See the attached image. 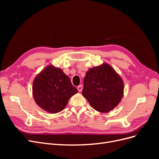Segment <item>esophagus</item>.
Listing matches in <instances>:
<instances>
[{"label":"esophagus","instance_id":"1","mask_svg":"<svg viewBox=\"0 0 159 159\" xmlns=\"http://www.w3.org/2000/svg\"><path fill=\"white\" fill-rule=\"evenodd\" d=\"M82 86H81V85H80L79 86H78V90L79 92H81V91H82Z\"/></svg>","mask_w":159,"mask_h":159}]
</instances>
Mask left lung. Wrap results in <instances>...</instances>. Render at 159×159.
Masks as SVG:
<instances>
[{"label":"left lung","instance_id":"left-lung-1","mask_svg":"<svg viewBox=\"0 0 159 159\" xmlns=\"http://www.w3.org/2000/svg\"><path fill=\"white\" fill-rule=\"evenodd\" d=\"M82 95L97 111L107 113L121 102L124 84L121 76L107 63L86 72Z\"/></svg>","mask_w":159,"mask_h":159}]
</instances>
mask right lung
Returning <instances> with one entry per match:
<instances>
[{
	"label": "right lung",
	"mask_w": 159,
	"mask_h": 159,
	"mask_svg": "<svg viewBox=\"0 0 159 159\" xmlns=\"http://www.w3.org/2000/svg\"><path fill=\"white\" fill-rule=\"evenodd\" d=\"M78 90L72 85L63 70L53 65L47 66L33 81L32 94L36 104L50 113L63 110Z\"/></svg>",
	"instance_id": "1"
}]
</instances>
